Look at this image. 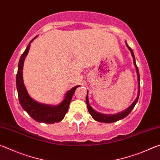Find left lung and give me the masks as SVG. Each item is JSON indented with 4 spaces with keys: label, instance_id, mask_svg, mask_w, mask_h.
<instances>
[{
    "label": "left lung",
    "instance_id": "obj_1",
    "mask_svg": "<svg viewBox=\"0 0 160 160\" xmlns=\"http://www.w3.org/2000/svg\"><path fill=\"white\" fill-rule=\"evenodd\" d=\"M126 46L128 48V49L131 51V53L132 54V58H133V63L135 66V68H136V71H137V75H138V97L135 100L133 103L130 106L128 109L124 111V112L117 113L116 115H106V114H102V113H98L94 111L92 108L90 107V103H89V100H88V94H87V97H86V102H87V105H88V109L89 112L91 114V116H92V118L97 121H99V122H104V123H112V122H115V121H117L120 119H122L123 118L126 117L131 112V111L133 109L135 105L136 104V103L138 101V98H139V95H140V75H139V70L138 68V66H136V63H135V56L133 53V51H132V48L129 47V46L126 43Z\"/></svg>",
    "mask_w": 160,
    "mask_h": 160
}]
</instances>
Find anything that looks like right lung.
<instances>
[{
	"instance_id": "obj_1",
	"label": "right lung",
	"mask_w": 160,
	"mask_h": 160,
	"mask_svg": "<svg viewBox=\"0 0 160 160\" xmlns=\"http://www.w3.org/2000/svg\"><path fill=\"white\" fill-rule=\"evenodd\" d=\"M35 37L29 42L28 47L22 54L18 63V70L16 75V86L18 93V98L20 104L24 110L28 112L31 117L37 122H43L47 123H53L62 121L65 115L68 110L69 104L71 101L72 95L78 87L75 86L69 90L66 94V98L61 104L56 107H51L49 105L42 104L35 102L32 99L27 92L22 79V68L24 60L30 47V44L36 38Z\"/></svg>"
}]
</instances>
